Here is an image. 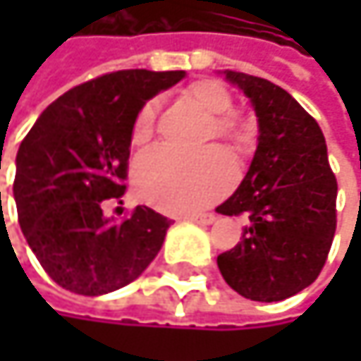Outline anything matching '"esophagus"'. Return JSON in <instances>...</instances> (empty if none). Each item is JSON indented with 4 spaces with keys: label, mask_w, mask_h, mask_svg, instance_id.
I'll return each instance as SVG.
<instances>
[{
    "label": "esophagus",
    "mask_w": 361,
    "mask_h": 361,
    "mask_svg": "<svg viewBox=\"0 0 361 361\" xmlns=\"http://www.w3.org/2000/svg\"><path fill=\"white\" fill-rule=\"evenodd\" d=\"M183 219L194 221V224H202V226H211V224L215 221V215H213V213H204V215H185Z\"/></svg>",
    "instance_id": "obj_1"
}]
</instances>
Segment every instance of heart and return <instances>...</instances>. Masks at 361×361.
I'll list each match as a JSON object with an SVG mask.
<instances>
[{
	"mask_svg": "<svg viewBox=\"0 0 361 361\" xmlns=\"http://www.w3.org/2000/svg\"><path fill=\"white\" fill-rule=\"evenodd\" d=\"M185 98L204 110L211 118V133L238 146L245 140L243 125L230 112L234 100L230 92L211 79L192 83L185 90ZM157 118V102H146L131 129L133 144H144L152 137ZM137 194L159 207L161 211L185 215L200 211L221 198L234 180V167L221 150H207L202 154H183L167 146H154L140 154L133 169Z\"/></svg>",
	"mask_w": 361,
	"mask_h": 361,
	"instance_id": "b5f03b06",
	"label": "heart"
}]
</instances>
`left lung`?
<instances>
[{"label":"left lung","mask_w":361,"mask_h":361,"mask_svg":"<svg viewBox=\"0 0 361 361\" xmlns=\"http://www.w3.org/2000/svg\"><path fill=\"white\" fill-rule=\"evenodd\" d=\"M224 75L251 100L259 137L243 183L217 207L251 224L217 265L245 299L284 301L324 267L336 230V178L320 125L288 92L247 73Z\"/></svg>","instance_id":"8db88e82"}]
</instances>
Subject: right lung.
I'll return each mask as SVG.
<instances>
[{
  "mask_svg": "<svg viewBox=\"0 0 361 361\" xmlns=\"http://www.w3.org/2000/svg\"><path fill=\"white\" fill-rule=\"evenodd\" d=\"M183 71H116L81 83L41 112L16 154L18 224L41 267L62 288L98 297L133 282L171 226L135 207L116 224L106 200L125 194L133 121Z\"/></svg>",
  "mask_w": 361,
  "mask_h": 361,
  "instance_id": "add662e5",
  "label": "right lung"
}]
</instances>
